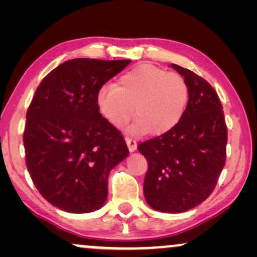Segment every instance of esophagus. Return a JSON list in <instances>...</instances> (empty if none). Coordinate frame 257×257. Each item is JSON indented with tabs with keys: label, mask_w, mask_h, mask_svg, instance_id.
Listing matches in <instances>:
<instances>
[{
	"label": "esophagus",
	"mask_w": 257,
	"mask_h": 257,
	"mask_svg": "<svg viewBox=\"0 0 257 257\" xmlns=\"http://www.w3.org/2000/svg\"><path fill=\"white\" fill-rule=\"evenodd\" d=\"M125 140H126V144H127L130 152H135V151L137 150V142H136V140L130 138V137H126Z\"/></svg>",
	"instance_id": "esophagus-1"
}]
</instances>
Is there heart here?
<instances>
[{
  "label": "heart",
  "instance_id": "heart-1",
  "mask_svg": "<svg viewBox=\"0 0 257 257\" xmlns=\"http://www.w3.org/2000/svg\"><path fill=\"white\" fill-rule=\"evenodd\" d=\"M188 100L184 77L150 64L136 66L119 78L118 86L107 84L97 93L99 112L114 127H122L136 114L128 131L137 136L171 131L184 117Z\"/></svg>",
  "mask_w": 257,
  "mask_h": 257
}]
</instances>
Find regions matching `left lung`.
<instances>
[{
	"mask_svg": "<svg viewBox=\"0 0 257 257\" xmlns=\"http://www.w3.org/2000/svg\"><path fill=\"white\" fill-rule=\"evenodd\" d=\"M186 79L189 100L179 124L139 144L149 170L144 195L153 209L182 213L212 194L226 164L227 126L222 105L210 84L191 70L172 64Z\"/></svg>",
	"mask_w": 257,
	"mask_h": 257,
	"instance_id": "left-lung-1",
	"label": "left lung"
}]
</instances>
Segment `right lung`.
I'll use <instances>...</instances> for the list:
<instances>
[{
  "instance_id": "obj_1",
  "label": "right lung",
  "mask_w": 257,
  "mask_h": 257,
  "mask_svg": "<svg viewBox=\"0 0 257 257\" xmlns=\"http://www.w3.org/2000/svg\"><path fill=\"white\" fill-rule=\"evenodd\" d=\"M130 63L70 59L38 85L23 144L30 177L52 206L90 213L106 201L108 174L128 149L120 131L100 114L97 93Z\"/></svg>"
}]
</instances>
